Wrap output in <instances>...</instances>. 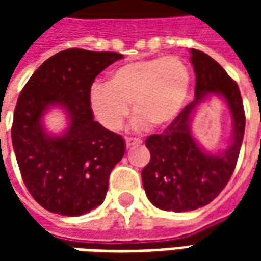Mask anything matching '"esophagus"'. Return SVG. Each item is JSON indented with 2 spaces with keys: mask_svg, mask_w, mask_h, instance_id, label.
<instances>
[{
  "mask_svg": "<svg viewBox=\"0 0 261 261\" xmlns=\"http://www.w3.org/2000/svg\"><path fill=\"white\" fill-rule=\"evenodd\" d=\"M141 140H138V138H131V137H127L125 138V144H127V147H131V145H136V144H140Z\"/></svg>",
  "mask_w": 261,
  "mask_h": 261,
  "instance_id": "esophagus-1",
  "label": "esophagus"
}]
</instances>
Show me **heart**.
Wrapping results in <instances>:
<instances>
[{
  "mask_svg": "<svg viewBox=\"0 0 261 261\" xmlns=\"http://www.w3.org/2000/svg\"><path fill=\"white\" fill-rule=\"evenodd\" d=\"M190 91V72L177 57H153L123 64L109 74V82H93L88 103L93 117L106 130L117 131L133 106V128L172 124Z\"/></svg>",
  "mask_w": 261,
  "mask_h": 261,
  "instance_id": "obj_1",
  "label": "heart"
}]
</instances>
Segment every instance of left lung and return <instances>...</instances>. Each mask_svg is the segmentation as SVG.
Segmentation results:
<instances>
[{
  "instance_id": "obj_1",
  "label": "left lung",
  "mask_w": 261,
  "mask_h": 261,
  "mask_svg": "<svg viewBox=\"0 0 261 261\" xmlns=\"http://www.w3.org/2000/svg\"><path fill=\"white\" fill-rule=\"evenodd\" d=\"M190 53L196 72V99L162 134H152L145 140L151 159L141 172L149 201L161 210L175 213L204 207L224 190L235 170L246 123L238 84L208 54L196 48ZM210 94L224 99L234 121L232 142L219 155L204 153L190 133L194 109Z\"/></svg>"
}]
</instances>
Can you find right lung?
<instances>
[{
  "instance_id": "add662e5",
  "label": "right lung",
  "mask_w": 261,
  "mask_h": 261,
  "mask_svg": "<svg viewBox=\"0 0 261 261\" xmlns=\"http://www.w3.org/2000/svg\"><path fill=\"white\" fill-rule=\"evenodd\" d=\"M120 59L123 54L113 51H60L33 72L18 97L11 128L15 156L32 197L50 213L78 217L106 197L109 176L125 144L93 120L88 93L97 75ZM50 106H61L69 114L63 136L42 128Z\"/></svg>"
}]
</instances>
